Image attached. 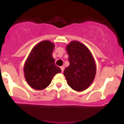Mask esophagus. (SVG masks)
<instances>
[{"mask_svg":"<svg viewBox=\"0 0 124 124\" xmlns=\"http://www.w3.org/2000/svg\"><path fill=\"white\" fill-rule=\"evenodd\" d=\"M60 68H61V72H62V73H63V71H64V66H61V67H60Z\"/></svg>","mask_w":124,"mask_h":124,"instance_id":"obj_1","label":"esophagus"}]
</instances>
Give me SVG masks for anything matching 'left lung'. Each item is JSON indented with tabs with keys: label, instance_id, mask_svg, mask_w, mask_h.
Wrapping results in <instances>:
<instances>
[{
	"label": "left lung",
	"instance_id": "left-lung-1",
	"mask_svg": "<svg viewBox=\"0 0 124 124\" xmlns=\"http://www.w3.org/2000/svg\"><path fill=\"white\" fill-rule=\"evenodd\" d=\"M70 65L65 68L64 75L73 89L82 91L93 83L96 75V64L91 53L80 42L73 41L68 45Z\"/></svg>",
	"mask_w": 124,
	"mask_h": 124
}]
</instances>
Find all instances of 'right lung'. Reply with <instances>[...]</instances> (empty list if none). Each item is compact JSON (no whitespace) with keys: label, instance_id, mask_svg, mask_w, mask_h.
<instances>
[{"label":"right lung","instance_id":"add662e5","mask_svg":"<svg viewBox=\"0 0 124 124\" xmlns=\"http://www.w3.org/2000/svg\"><path fill=\"white\" fill-rule=\"evenodd\" d=\"M54 45L50 41L38 43L31 50L25 62L24 73L26 81L32 88L42 90L48 86L56 74L61 70L55 65L52 52Z\"/></svg>","mask_w":124,"mask_h":124}]
</instances>
